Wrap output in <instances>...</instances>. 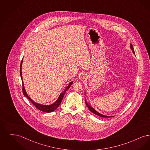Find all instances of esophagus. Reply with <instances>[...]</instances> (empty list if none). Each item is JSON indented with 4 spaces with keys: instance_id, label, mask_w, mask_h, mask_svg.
Here are the masks:
<instances>
[{
    "instance_id": "obj_1",
    "label": "esophagus",
    "mask_w": 150,
    "mask_h": 150,
    "mask_svg": "<svg viewBox=\"0 0 150 150\" xmlns=\"http://www.w3.org/2000/svg\"><path fill=\"white\" fill-rule=\"evenodd\" d=\"M85 76L84 74H82V76H81V79H82V80H83L84 79H85Z\"/></svg>"
}]
</instances>
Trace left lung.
Returning <instances> with one entry per match:
<instances>
[{"label":"left lung","mask_w":150,"mask_h":150,"mask_svg":"<svg viewBox=\"0 0 150 150\" xmlns=\"http://www.w3.org/2000/svg\"><path fill=\"white\" fill-rule=\"evenodd\" d=\"M130 49L132 50V51L133 53L135 55V52H134V50H133V45H132V44H130ZM85 98H86V91H85ZM85 102H86V104L87 106L88 107V108L89 109V110H90V111L92 112H93V114H95L97 115L98 116L103 117H114V116H107V115H103V114H100V112H98L96 110H95V109H93L90 105H89L88 103H87V101H86V98H85Z\"/></svg>","instance_id":"obj_1"}]
</instances>
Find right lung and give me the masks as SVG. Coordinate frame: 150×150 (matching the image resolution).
I'll return each instance as SVG.
<instances>
[{
    "instance_id": "1",
    "label": "right lung",
    "mask_w": 150,
    "mask_h": 150,
    "mask_svg": "<svg viewBox=\"0 0 150 150\" xmlns=\"http://www.w3.org/2000/svg\"><path fill=\"white\" fill-rule=\"evenodd\" d=\"M22 63H23V59L21 62V66H20V75H21V77L22 79V87H23V93L25 95V96H26L27 98H28L33 103V104L34 105L36 108L37 109H38L42 111L43 112H51L54 111L55 110L58 108L59 106L60 105L62 101L63 100V98L64 97V95H65V92L71 86L72 83H73V81H71L69 82V85H68L64 89V90L62 92L60 93V94L59 95L58 98H57V100L52 104L50 105H43L39 103H36L34 101H33V99H31L30 97H29V96L28 95V94L27 93L26 91V90L25 88V86H24V83L23 82V78H22Z\"/></svg>"
}]
</instances>
